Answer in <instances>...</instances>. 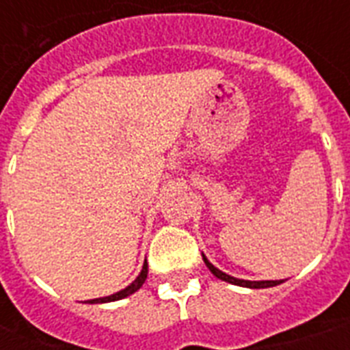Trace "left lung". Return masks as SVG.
<instances>
[{"label":"left lung","instance_id":"obj_1","mask_svg":"<svg viewBox=\"0 0 350 350\" xmlns=\"http://www.w3.org/2000/svg\"><path fill=\"white\" fill-rule=\"evenodd\" d=\"M203 256V261H205V265L208 267V271L213 272L214 276L221 280V282L232 283V285H239V287H247V288H267V287H276L280 283H283V280H261V282H250V280H239V278H234L230 274H225L224 271H219L216 267L207 260V256Z\"/></svg>","mask_w":350,"mask_h":350}]
</instances>
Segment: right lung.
I'll return each mask as SVG.
<instances>
[{"mask_svg": "<svg viewBox=\"0 0 350 350\" xmlns=\"http://www.w3.org/2000/svg\"><path fill=\"white\" fill-rule=\"evenodd\" d=\"M147 274H148V265H147V261H145V263H143L142 272L137 274L136 280H134V282H132L129 287L121 288L120 293H114V294H111V296H105V298L89 299V304H109V301H118V299H123V298H126V296H131V294H134L136 291H139V288H142V285L145 283V280H147Z\"/></svg>", "mask_w": 350, "mask_h": 350, "instance_id": "add662e5", "label": "right lung"}]
</instances>
